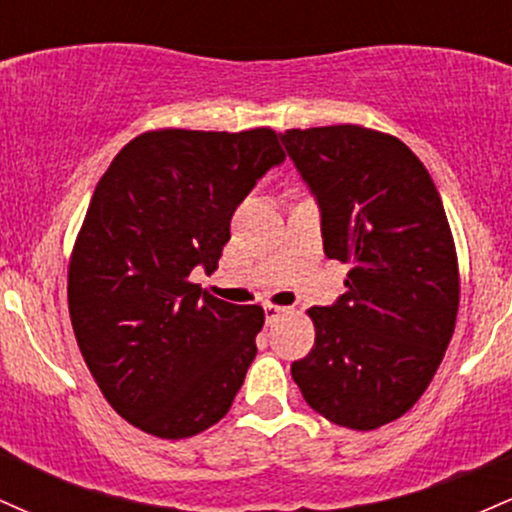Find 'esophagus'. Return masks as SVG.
Listing matches in <instances>:
<instances>
[{"label":"esophagus","instance_id":"esophagus-1","mask_svg":"<svg viewBox=\"0 0 512 512\" xmlns=\"http://www.w3.org/2000/svg\"><path fill=\"white\" fill-rule=\"evenodd\" d=\"M286 313H289V308H284V305H272V303L264 305V317H267V325H272L274 320H279V317Z\"/></svg>","mask_w":512,"mask_h":512}]
</instances>
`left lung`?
Wrapping results in <instances>:
<instances>
[{
  "label": "left lung",
  "mask_w": 512,
  "mask_h": 512,
  "mask_svg": "<svg viewBox=\"0 0 512 512\" xmlns=\"http://www.w3.org/2000/svg\"><path fill=\"white\" fill-rule=\"evenodd\" d=\"M279 137L317 199L325 255L351 267L337 303L308 310L315 344L291 375L327 421L373 431L419 402L455 332L448 216L424 163L392 134L332 125Z\"/></svg>",
  "instance_id": "8db88e82"
}]
</instances>
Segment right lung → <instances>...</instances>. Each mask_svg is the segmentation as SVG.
Returning <instances> with one entry per match:
<instances>
[{
	"instance_id": "1",
	"label": "right lung",
	"mask_w": 512,
	"mask_h": 512,
	"mask_svg": "<svg viewBox=\"0 0 512 512\" xmlns=\"http://www.w3.org/2000/svg\"><path fill=\"white\" fill-rule=\"evenodd\" d=\"M286 154L269 127L151 129L98 180L69 260L81 356L122 419L156 438L207 431L231 409L264 325L260 305L202 293L231 216Z\"/></svg>"
}]
</instances>
